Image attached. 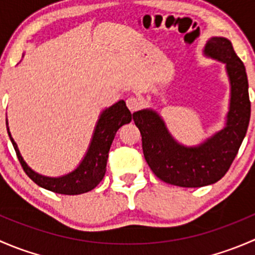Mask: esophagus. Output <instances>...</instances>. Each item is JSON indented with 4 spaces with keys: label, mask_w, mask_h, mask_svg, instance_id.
Instances as JSON below:
<instances>
[{
    "label": "esophagus",
    "mask_w": 255,
    "mask_h": 255,
    "mask_svg": "<svg viewBox=\"0 0 255 255\" xmlns=\"http://www.w3.org/2000/svg\"><path fill=\"white\" fill-rule=\"evenodd\" d=\"M126 102H127L128 109H129L132 112L137 111V110L140 107V101H139V99H137V97H134V96L128 97L127 101H126Z\"/></svg>",
    "instance_id": "1"
}]
</instances>
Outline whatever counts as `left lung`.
I'll return each mask as SVG.
<instances>
[{
  "mask_svg": "<svg viewBox=\"0 0 255 255\" xmlns=\"http://www.w3.org/2000/svg\"><path fill=\"white\" fill-rule=\"evenodd\" d=\"M204 53L225 63L230 79V111L223 129L200 145L185 146L171 137L155 111L133 113V121L142 134L144 158L151 171L163 181L180 187L206 186L222 179L237 155L251 120L246 68L232 43L226 38L212 37Z\"/></svg>",
  "mask_w": 255,
  "mask_h": 255,
  "instance_id": "8db88e82",
  "label": "left lung"
}]
</instances>
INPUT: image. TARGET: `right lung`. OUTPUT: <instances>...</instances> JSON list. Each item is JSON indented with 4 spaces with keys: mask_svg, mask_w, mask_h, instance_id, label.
Segmentation results:
<instances>
[{
    "mask_svg": "<svg viewBox=\"0 0 255 255\" xmlns=\"http://www.w3.org/2000/svg\"><path fill=\"white\" fill-rule=\"evenodd\" d=\"M132 116L133 115L126 106V102L123 100L102 111L99 121H97L89 150H87L86 155L84 156L80 165L71 173L59 177L44 176L33 171L27 165V163L23 160L16 142L11 137V133L8 130V123L6 122V125L9 139L13 144L18 160H19L24 173L35 184L39 185L40 187H44L49 191L56 192V194L80 195L91 191L104 179L105 173H106L109 151L113 139H115L116 133L123 125L129 123L132 121Z\"/></svg>",
    "mask_w": 255,
    "mask_h": 255,
    "instance_id": "1",
    "label": "right lung"
}]
</instances>
